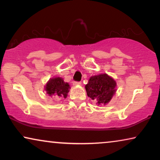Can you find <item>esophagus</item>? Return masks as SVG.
<instances>
[{"mask_svg":"<svg viewBox=\"0 0 160 160\" xmlns=\"http://www.w3.org/2000/svg\"><path fill=\"white\" fill-rule=\"evenodd\" d=\"M73 86H80L82 84V82H73Z\"/></svg>","mask_w":160,"mask_h":160,"instance_id":"esophagus-1","label":"esophagus"}]
</instances>
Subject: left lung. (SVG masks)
Instances as JSON below:
<instances>
[{
  "label": "left lung",
  "instance_id": "left-lung-1",
  "mask_svg": "<svg viewBox=\"0 0 160 160\" xmlns=\"http://www.w3.org/2000/svg\"><path fill=\"white\" fill-rule=\"evenodd\" d=\"M116 86L117 83L113 78L106 73H102L91 76L85 89L87 96L96 104L106 105L111 100L117 91Z\"/></svg>",
  "mask_w": 160,
  "mask_h": 160
}]
</instances>
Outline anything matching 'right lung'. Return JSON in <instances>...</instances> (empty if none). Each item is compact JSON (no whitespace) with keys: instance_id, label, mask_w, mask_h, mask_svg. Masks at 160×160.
Listing matches in <instances>:
<instances>
[{"instance_id":"obj_1","label":"right lung","mask_w":160,"mask_h":160,"mask_svg":"<svg viewBox=\"0 0 160 160\" xmlns=\"http://www.w3.org/2000/svg\"><path fill=\"white\" fill-rule=\"evenodd\" d=\"M70 89L68 83L65 82L60 77L50 78L45 86V90L48 95L55 98H66Z\"/></svg>"}]
</instances>
